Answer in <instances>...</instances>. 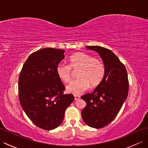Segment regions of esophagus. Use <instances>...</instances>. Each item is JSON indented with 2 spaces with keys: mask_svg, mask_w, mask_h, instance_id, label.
<instances>
[{
  "mask_svg": "<svg viewBox=\"0 0 148 148\" xmlns=\"http://www.w3.org/2000/svg\"><path fill=\"white\" fill-rule=\"evenodd\" d=\"M74 98H75V100H77L80 99V96L78 95H74Z\"/></svg>",
  "mask_w": 148,
  "mask_h": 148,
  "instance_id": "1",
  "label": "esophagus"
}]
</instances>
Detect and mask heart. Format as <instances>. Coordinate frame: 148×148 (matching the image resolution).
<instances>
[{"label":"heart","mask_w":148,"mask_h":148,"mask_svg":"<svg viewBox=\"0 0 148 148\" xmlns=\"http://www.w3.org/2000/svg\"><path fill=\"white\" fill-rule=\"evenodd\" d=\"M71 69H77L76 79L72 81L66 87L67 92L79 94L89 88L90 84L96 86L102 82L106 74L104 64L99 59L86 53L78 52L72 55L69 60V65L60 63L56 72L60 79L67 83L71 79Z\"/></svg>","instance_id":"heart-1"}]
</instances>
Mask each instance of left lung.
<instances>
[{
	"instance_id": "8db88e82",
	"label": "left lung",
	"mask_w": 148,
	"mask_h": 148,
	"mask_svg": "<svg viewBox=\"0 0 148 148\" xmlns=\"http://www.w3.org/2000/svg\"><path fill=\"white\" fill-rule=\"evenodd\" d=\"M86 48L99 53L106 68L102 81L93 92L81 96L86 105L81 116L89 127L100 128L109 124L120 111L128 93V80L125 65L111 50L99 46Z\"/></svg>"
}]
</instances>
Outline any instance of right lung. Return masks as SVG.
Wrapping results in <instances>:
<instances>
[{"label": "right lung", "instance_id": "obj_1", "mask_svg": "<svg viewBox=\"0 0 148 148\" xmlns=\"http://www.w3.org/2000/svg\"><path fill=\"white\" fill-rule=\"evenodd\" d=\"M64 53L63 49L46 48L32 53L19 77L21 108L30 120L44 130L60 126L66 109L74 100L72 94H64L65 87L56 72Z\"/></svg>", "mask_w": 148, "mask_h": 148}]
</instances>
